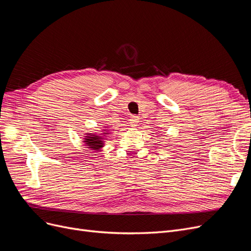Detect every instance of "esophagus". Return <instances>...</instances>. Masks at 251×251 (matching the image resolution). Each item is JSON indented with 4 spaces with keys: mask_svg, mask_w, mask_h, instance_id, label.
Segmentation results:
<instances>
[{
    "mask_svg": "<svg viewBox=\"0 0 251 251\" xmlns=\"http://www.w3.org/2000/svg\"><path fill=\"white\" fill-rule=\"evenodd\" d=\"M138 122H139V119H138L137 116H132L131 118L129 119V124L131 125L132 127H135L138 124Z\"/></svg>",
    "mask_w": 251,
    "mask_h": 251,
    "instance_id": "obj_1",
    "label": "esophagus"
}]
</instances>
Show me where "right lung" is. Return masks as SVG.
Masks as SVG:
<instances>
[{"mask_svg":"<svg viewBox=\"0 0 251 251\" xmlns=\"http://www.w3.org/2000/svg\"><path fill=\"white\" fill-rule=\"evenodd\" d=\"M85 143L88 146V148H91L93 150H99L100 148L102 147V141L101 138L99 137L97 135H90V136H86L85 138Z\"/></svg>","mask_w":251,"mask_h":251,"instance_id":"right-lung-1","label":"right lung"}]
</instances>
